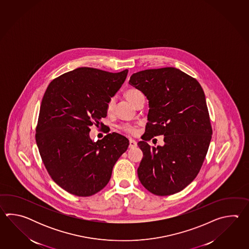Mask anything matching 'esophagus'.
I'll list each match as a JSON object with an SVG mask.
<instances>
[{
	"label": "esophagus",
	"mask_w": 249,
	"mask_h": 249,
	"mask_svg": "<svg viewBox=\"0 0 249 249\" xmlns=\"http://www.w3.org/2000/svg\"><path fill=\"white\" fill-rule=\"evenodd\" d=\"M136 146H137V142L134 140L130 139V141H129V148H134Z\"/></svg>",
	"instance_id": "obj_1"
}]
</instances>
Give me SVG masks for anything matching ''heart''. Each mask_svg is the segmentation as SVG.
I'll use <instances>...</instances> for the list:
<instances>
[{
	"instance_id": "1",
	"label": "heart",
	"mask_w": 249,
	"mask_h": 249,
	"mask_svg": "<svg viewBox=\"0 0 249 249\" xmlns=\"http://www.w3.org/2000/svg\"><path fill=\"white\" fill-rule=\"evenodd\" d=\"M125 97H126L127 100L130 101L131 103H132L134 106L135 104L137 103V101L144 97L142 94V92L141 90H137V89H130V90H126L125 91ZM115 106V99L111 98L109 101L107 102V112H111L113 110V107ZM124 132H127L129 134H134L136 132V127L132 124H123L121 126Z\"/></svg>"
}]
</instances>
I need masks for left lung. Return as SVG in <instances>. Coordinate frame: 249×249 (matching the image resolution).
<instances>
[{
  "instance_id": "left-lung-1",
  "label": "left lung",
  "mask_w": 249,
  "mask_h": 249,
  "mask_svg": "<svg viewBox=\"0 0 249 249\" xmlns=\"http://www.w3.org/2000/svg\"><path fill=\"white\" fill-rule=\"evenodd\" d=\"M129 84L147 97L149 107L143 141L138 142L143 152L139 180L155 195L175 194L196 178L211 142L204 90L175 68L140 71ZM159 135H164V146L150 147L146 142Z\"/></svg>"
}]
</instances>
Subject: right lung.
<instances>
[{"label":"right lung","mask_w":249,"mask_h":249,"mask_svg":"<svg viewBox=\"0 0 249 249\" xmlns=\"http://www.w3.org/2000/svg\"><path fill=\"white\" fill-rule=\"evenodd\" d=\"M127 73V69L110 73L79 68L53 80L46 89L36 141L49 175L70 194L89 196L101 191L117 159L126 151L127 138L112 132L94 142L90 126H98L107 117V102Z\"/></svg>","instance_id":"1"}]
</instances>
